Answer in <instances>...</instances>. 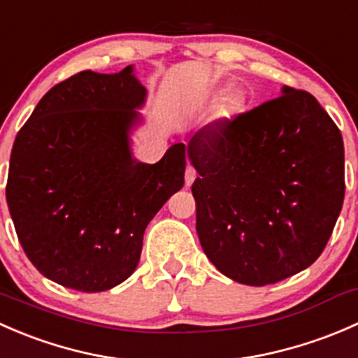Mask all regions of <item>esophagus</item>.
<instances>
[{
  "label": "esophagus",
  "mask_w": 358,
  "mask_h": 358,
  "mask_svg": "<svg viewBox=\"0 0 358 358\" xmlns=\"http://www.w3.org/2000/svg\"><path fill=\"white\" fill-rule=\"evenodd\" d=\"M196 176H197V173H196V169L192 168V166H187V169H185V185L187 187H190L194 183V180H196Z\"/></svg>",
  "instance_id": "esophagus-1"
}]
</instances>
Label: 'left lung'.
<instances>
[{
    "label": "left lung",
    "mask_w": 358,
    "mask_h": 358,
    "mask_svg": "<svg viewBox=\"0 0 358 358\" xmlns=\"http://www.w3.org/2000/svg\"><path fill=\"white\" fill-rule=\"evenodd\" d=\"M197 236L229 279L266 286L308 268L345 199V147L315 96H280L204 126L189 143Z\"/></svg>",
    "instance_id": "obj_1"
}]
</instances>
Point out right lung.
Returning <instances> with one entry per match:
<instances>
[{"mask_svg":"<svg viewBox=\"0 0 358 358\" xmlns=\"http://www.w3.org/2000/svg\"><path fill=\"white\" fill-rule=\"evenodd\" d=\"M145 96L133 66L78 72L39 100L17 135L10 216L32 265L60 286L100 292L124 282L149 222L183 187V143L156 164L133 157Z\"/></svg>","mask_w":358,"mask_h":358,"instance_id":"1","label":"right lung"}]
</instances>
